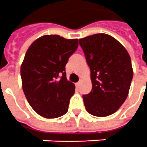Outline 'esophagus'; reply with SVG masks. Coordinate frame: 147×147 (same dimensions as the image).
<instances>
[{"label": "esophagus", "instance_id": "1", "mask_svg": "<svg viewBox=\"0 0 147 147\" xmlns=\"http://www.w3.org/2000/svg\"><path fill=\"white\" fill-rule=\"evenodd\" d=\"M80 85H81V82H78V83H76V86H77L78 88V87H79V86H80Z\"/></svg>", "mask_w": 147, "mask_h": 147}]
</instances>
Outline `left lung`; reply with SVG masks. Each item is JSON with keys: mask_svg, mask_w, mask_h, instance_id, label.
I'll return each mask as SVG.
<instances>
[{"mask_svg": "<svg viewBox=\"0 0 147 147\" xmlns=\"http://www.w3.org/2000/svg\"><path fill=\"white\" fill-rule=\"evenodd\" d=\"M91 70V92L83 96L86 111L97 117L115 113L127 97L133 78L131 57L111 35L99 33L79 38Z\"/></svg>", "mask_w": 147, "mask_h": 147, "instance_id": "8db88e82", "label": "left lung"}]
</instances>
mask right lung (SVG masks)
<instances>
[{
    "mask_svg": "<svg viewBox=\"0 0 147 147\" xmlns=\"http://www.w3.org/2000/svg\"><path fill=\"white\" fill-rule=\"evenodd\" d=\"M78 47V38L46 35L26 52L20 67L22 88L33 110L44 118H59L68 111L75 85L67 81L65 66Z\"/></svg>",
    "mask_w": 147,
    "mask_h": 147,
    "instance_id": "obj_1",
    "label": "right lung"
}]
</instances>
